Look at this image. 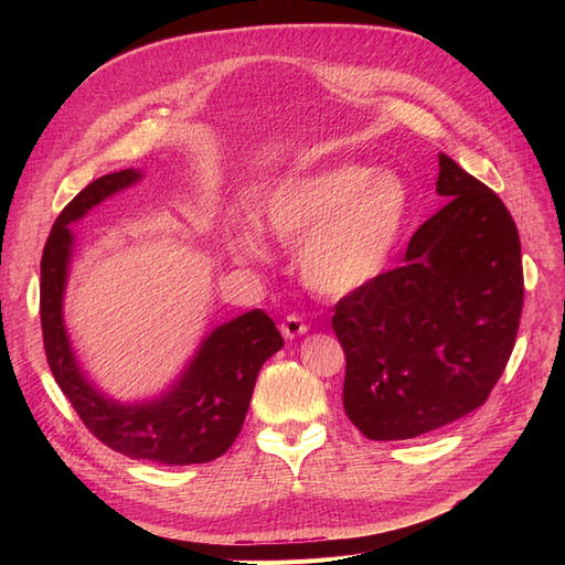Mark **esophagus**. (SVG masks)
I'll list each match as a JSON object with an SVG mask.
<instances>
[{"label": "esophagus", "instance_id": "obj_1", "mask_svg": "<svg viewBox=\"0 0 565 565\" xmlns=\"http://www.w3.org/2000/svg\"><path fill=\"white\" fill-rule=\"evenodd\" d=\"M306 330H309V324H306V320L297 313H289L282 322H280V332L285 339H295L299 334H303Z\"/></svg>", "mask_w": 565, "mask_h": 565}]
</instances>
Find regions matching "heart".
<instances>
[{
  "mask_svg": "<svg viewBox=\"0 0 565 565\" xmlns=\"http://www.w3.org/2000/svg\"><path fill=\"white\" fill-rule=\"evenodd\" d=\"M409 210L401 177L337 164L273 185L254 202L259 228L299 245L303 282L324 297H347L370 285L388 264ZM226 247L235 259H259L254 231L233 226Z\"/></svg>",
  "mask_w": 565,
  "mask_h": 565,
  "instance_id": "b5f03b06",
  "label": "heart"
}]
</instances>
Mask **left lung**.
<instances>
[{
  "label": "left lung",
  "mask_w": 565,
  "mask_h": 565,
  "mask_svg": "<svg viewBox=\"0 0 565 565\" xmlns=\"http://www.w3.org/2000/svg\"><path fill=\"white\" fill-rule=\"evenodd\" d=\"M446 207L409 237L398 268L334 303L344 409L372 440L429 434L481 407L516 344L521 241L504 202L438 156Z\"/></svg>",
  "instance_id": "left-lung-1"
}]
</instances>
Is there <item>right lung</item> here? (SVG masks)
<instances>
[{
  "instance_id": "add662e5",
  "label": "right lung",
  "mask_w": 565,
  "mask_h": 565,
  "mask_svg": "<svg viewBox=\"0 0 565 565\" xmlns=\"http://www.w3.org/2000/svg\"><path fill=\"white\" fill-rule=\"evenodd\" d=\"M141 172L122 169L92 181L58 214L42 252L40 318L46 363L82 424L104 446L134 459L160 465H204L224 455L241 434L256 374L282 349V337L262 309L216 328L164 396L139 405H119L79 372L63 324V289L71 264V221L87 214L104 198L122 191Z\"/></svg>"
}]
</instances>
